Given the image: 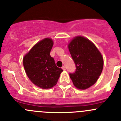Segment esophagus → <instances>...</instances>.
Returning a JSON list of instances; mask_svg holds the SVG:
<instances>
[{"label":"esophagus","instance_id":"1","mask_svg":"<svg viewBox=\"0 0 121 121\" xmlns=\"http://www.w3.org/2000/svg\"><path fill=\"white\" fill-rule=\"evenodd\" d=\"M62 69H63V70H65V66H63V67H62Z\"/></svg>","mask_w":121,"mask_h":121}]
</instances>
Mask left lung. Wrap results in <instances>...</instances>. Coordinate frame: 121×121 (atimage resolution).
<instances>
[{
	"mask_svg": "<svg viewBox=\"0 0 121 121\" xmlns=\"http://www.w3.org/2000/svg\"><path fill=\"white\" fill-rule=\"evenodd\" d=\"M68 50L76 65L69 77L75 87L84 90L97 82L102 71L104 59L95 45L87 38L75 36L68 44Z\"/></svg>",
	"mask_w": 121,
	"mask_h": 121,
	"instance_id": "left-lung-1",
	"label": "left lung"
}]
</instances>
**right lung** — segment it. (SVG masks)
Segmentation results:
<instances>
[{
    "mask_svg": "<svg viewBox=\"0 0 121 121\" xmlns=\"http://www.w3.org/2000/svg\"><path fill=\"white\" fill-rule=\"evenodd\" d=\"M54 44L51 38L37 43L24 55L23 63L28 78L35 85L42 89L53 87L57 83L61 68L57 67L50 52Z\"/></svg>",
    "mask_w": 121,
    "mask_h": 121,
    "instance_id": "add662e5",
    "label": "right lung"
}]
</instances>
